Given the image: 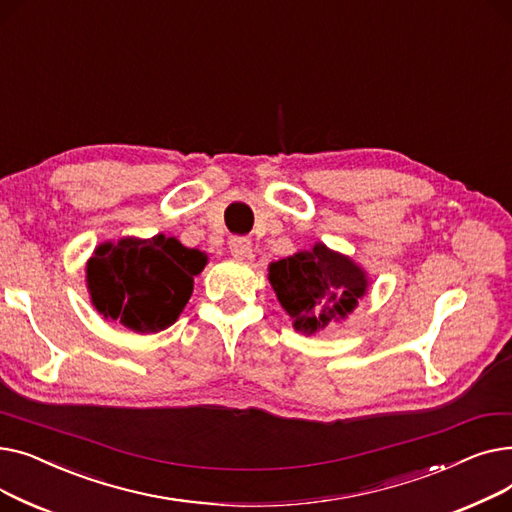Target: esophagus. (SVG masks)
Instances as JSON below:
<instances>
[{"label":"esophagus","mask_w":512,"mask_h":512,"mask_svg":"<svg viewBox=\"0 0 512 512\" xmlns=\"http://www.w3.org/2000/svg\"><path fill=\"white\" fill-rule=\"evenodd\" d=\"M230 255L236 259H245L251 253V240L247 236H232L228 242Z\"/></svg>","instance_id":"1"}]
</instances>
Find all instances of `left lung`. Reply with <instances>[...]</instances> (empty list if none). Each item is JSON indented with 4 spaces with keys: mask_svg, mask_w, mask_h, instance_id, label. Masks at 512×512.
<instances>
[{
    "mask_svg": "<svg viewBox=\"0 0 512 512\" xmlns=\"http://www.w3.org/2000/svg\"><path fill=\"white\" fill-rule=\"evenodd\" d=\"M270 282L294 328L305 334L326 328L332 319H344L367 288L361 267L326 245L272 263Z\"/></svg>",
    "mask_w": 512,
    "mask_h": 512,
    "instance_id": "8db88e82",
    "label": "left lung"
}]
</instances>
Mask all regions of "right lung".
I'll use <instances>...</instances> for the list:
<instances>
[{
  "label": "right lung",
  "instance_id": "right-lung-1",
  "mask_svg": "<svg viewBox=\"0 0 512 512\" xmlns=\"http://www.w3.org/2000/svg\"><path fill=\"white\" fill-rule=\"evenodd\" d=\"M207 263L197 249L157 234L151 240L122 238L101 245L87 263L95 309L122 326L151 334L166 330L191 299L193 276Z\"/></svg>",
  "mask_w": 512,
  "mask_h": 512
}]
</instances>
